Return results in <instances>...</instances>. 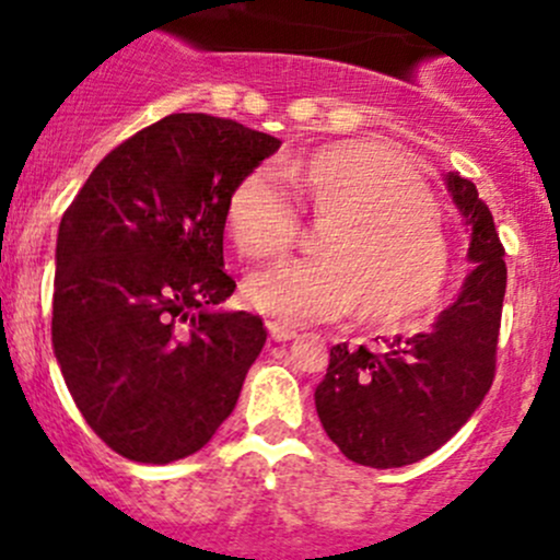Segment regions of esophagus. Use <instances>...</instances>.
I'll return each mask as SVG.
<instances>
[{"instance_id": "obj_1", "label": "esophagus", "mask_w": 560, "mask_h": 560, "mask_svg": "<svg viewBox=\"0 0 560 560\" xmlns=\"http://www.w3.org/2000/svg\"><path fill=\"white\" fill-rule=\"evenodd\" d=\"M268 332H270V338H273V340H292V338H298V329L281 325V322H268Z\"/></svg>"}]
</instances>
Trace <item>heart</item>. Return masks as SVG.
I'll return each instance as SVG.
<instances>
[{"label": "heart", "instance_id": "obj_1", "mask_svg": "<svg viewBox=\"0 0 560 560\" xmlns=\"http://www.w3.org/2000/svg\"><path fill=\"white\" fill-rule=\"evenodd\" d=\"M319 220H332L316 260H284L249 276L252 308L281 325L351 314L399 325L432 308L451 276V249L432 192L413 163L378 139L338 141L287 168ZM225 228L249 260L284 255L300 238V211L268 172H249L225 203Z\"/></svg>", "mask_w": 560, "mask_h": 560}]
</instances>
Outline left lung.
Returning a JSON list of instances; mask_svg holds the SVG:
<instances>
[{"label": "left lung", "instance_id": "8db88e82", "mask_svg": "<svg viewBox=\"0 0 560 560\" xmlns=\"http://www.w3.org/2000/svg\"><path fill=\"white\" fill-rule=\"evenodd\" d=\"M448 190L472 225L475 270L462 295L416 335H397L378 349L332 346L325 381L316 386L327 438L362 467H405L438 451L478 410L497 375L504 246L478 187L448 174Z\"/></svg>", "mask_w": 560, "mask_h": 560}]
</instances>
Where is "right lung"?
Instances as JSON below:
<instances>
[{"label":"right lung","instance_id":"1","mask_svg":"<svg viewBox=\"0 0 560 560\" xmlns=\"http://www.w3.org/2000/svg\"><path fill=\"white\" fill-rule=\"evenodd\" d=\"M281 141L179 112L93 168L63 211L52 349L88 427L120 456L168 464L201 451L233 413L262 319L222 311L225 203Z\"/></svg>","mask_w":560,"mask_h":560}]
</instances>
